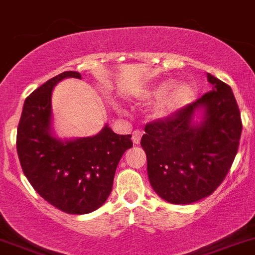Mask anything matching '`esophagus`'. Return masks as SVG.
<instances>
[{"instance_id":"1","label":"esophagus","mask_w":255,"mask_h":255,"mask_svg":"<svg viewBox=\"0 0 255 255\" xmlns=\"http://www.w3.org/2000/svg\"><path fill=\"white\" fill-rule=\"evenodd\" d=\"M142 135H143V133L140 132V130H134V132L132 133V142H133V144H139Z\"/></svg>"}]
</instances>
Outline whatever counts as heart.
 I'll use <instances>...</instances> for the list:
<instances>
[{"label":"heart","mask_w":255,"mask_h":255,"mask_svg":"<svg viewBox=\"0 0 255 255\" xmlns=\"http://www.w3.org/2000/svg\"><path fill=\"white\" fill-rule=\"evenodd\" d=\"M196 87L192 82H182L175 86L173 80H165L155 85L145 95L146 101H160L154 110V117L158 120L173 117L194 101Z\"/></svg>","instance_id":"obj_1"}]
</instances>
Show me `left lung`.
Returning a JSON list of instances; mask_svg holds the SVG:
<instances>
[{
  "label": "left lung",
  "instance_id": "1",
  "mask_svg": "<svg viewBox=\"0 0 255 255\" xmlns=\"http://www.w3.org/2000/svg\"><path fill=\"white\" fill-rule=\"evenodd\" d=\"M212 91L165 120L144 128L140 145L154 191L175 205L210 196L237 154L242 121L232 89L211 74ZM202 113L200 121L195 120Z\"/></svg>",
  "mask_w": 255,
  "mask_h": 255
}]
</instances>
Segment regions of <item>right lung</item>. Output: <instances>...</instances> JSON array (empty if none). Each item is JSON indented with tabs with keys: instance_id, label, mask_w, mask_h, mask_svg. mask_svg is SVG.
I'll return each mask as SVG.
<instances>
[{
	"instance_id": "right-lung-1",
	"label": "right lung",
	"mask_w": 255,
	"mask_h": 255,
	"mask_svg": "<svg viewBox=\"0 0 255 255\" xmlns=\"http://www.w3.org/2000/svg\"><path fill=\"white\" fill-rule=\"evenodd\" d=\"M66 78L81 75L64 71L25 99L17 129V153L25 177L45 201L63 212L85 215L109 199L118 163L133 145L132 135L116 134L106 125L92 137H55L51 94Z\"/></svg>"
}]
</instances>
